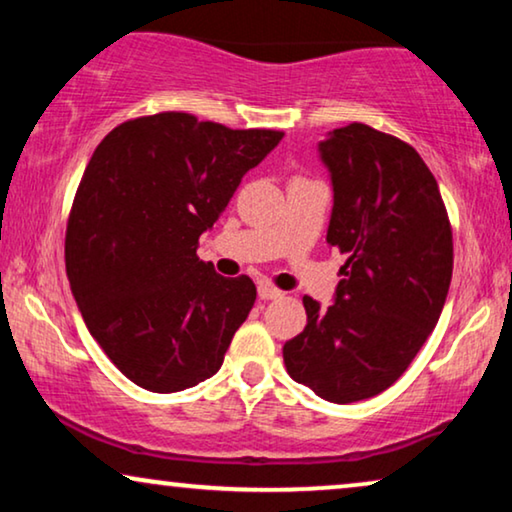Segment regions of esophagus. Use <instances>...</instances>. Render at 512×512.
Masks as SVG:
<instances>
[{"label": "esophagus", "instance_id": "34e87169", "mask_svg": "<svg viewBox=\"0 0 512 512\" xmlns=\"http://www.w3.org/2000/svg\"><path fill=\"white\" fill-rule=\"evenodd\" d=\"M284 293L279 291V289H275V286H270V284H265V282H261L258 284V298L261 300H277V298H282Z\"/></svg>", "mask_w": 512, "mask_h": 512}]
</instances>
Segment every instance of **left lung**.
I'll return each mask as SVG.
<instances>
[{
    "label": "left lung",
    "mask_w": 512,
    "mask_h": 512,
    "mask_svg": "<svg viewBox=\"0 0 512 512\" xmlns=\"http://www.w3.org/2000/svg\"><path fill=\"white\" fill-rule=\"evenodd\" d=\"M333 209L326 240L347 254L321 307L303 298L307 326L284 345L298 384L331 403L389 389L422 349L452 279V230L438 181L401 139L363 123L326 132L317 146Z\"/></svg>",
    "instance_id": "left-lung-1"
}]
</instances>
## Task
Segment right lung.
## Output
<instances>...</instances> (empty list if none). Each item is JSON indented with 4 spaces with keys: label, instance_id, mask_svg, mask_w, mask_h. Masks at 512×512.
Instances as JSON below:
<instances>
[{
    "label": "right lung",
    "instance_id": "1",
    "mask_svg": "<svg viewBox=\"0 0 512 512\" xmlns=\"http://www.w3.org/2000/svg\"><path fill=\"white\" fill-rule=\"evenodd\" d=\"M282 137L167 111L95 149L67 223V277L90 335L137 387L174 394L221 368L256 286L195 251Z\"/></svg>",
    "mask_w": 512,
    "mask_h": 512
}]
</instances>
